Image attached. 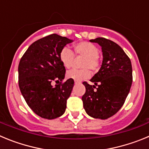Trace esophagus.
Segmentation results:
<instances>
[{"mask_svg":"<svg viewBox=\"0 0 149 149\" xmlns=\"http://www.w3.org/2000/svg\"><path fill=\"white\" fill-rule=\"evenodd\" d=\"M81 84V81H77V80H74V84Z\"/></svg>","mask_w":149,"mask_h":149,"instance_id":"obj_1","label":"esophagus"}]
</instances>
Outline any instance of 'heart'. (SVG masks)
Instances as JSON below:
<instances>
[{
    "instance_id": "b5f03b06",
    "label": "heart",
    "mask_w": 149,
    "mask_h": 149,
    "mask_svg": "<svg viewBox=\"0 0 149 149\" xmlns=\"http://www.w3.org/2000/svg\"><path fill=\"white\" fill-rule=\"evenodd\" d=\"M74 55L83 57L81 63V69H72L66 74L68 78L82 81L90 76V71L95 73L100 69L101 60L98 56V48L88 42H81L74 45L73 53L70 49L65 47L60 52V60L62 65L66 68L72 66L74 62Z\"/></svg>"
}]
</instances>
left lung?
Returning a JSON list of instances; mask_svg holds the SVG:
<instances>
[{
	"instance_id": "1",
	"label": "left lung",
	"mask_w": 149,
	"mask_h": 149,
	"mask_svg": "<svg viewBox=\"0 0 149 149\" xmlns=\"http://www.w3.org/2000/svg\"><path fill=\"white\" fill-rule=\"evenodd\" d=\"M98 43L103 52L101 68L90 80L83 82L86 92L82 96L86 113L95 119H107L123 106L133 81L130 58L119 45L103 37L89 40Z\"/></svg>"
}]
</instances>
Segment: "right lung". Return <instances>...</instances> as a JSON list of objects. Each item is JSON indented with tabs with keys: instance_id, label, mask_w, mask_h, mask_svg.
I'll use <instances>...</instances> for the list:
<instances>
[{
	"instance_id": "right-lung-1",
	"label": "right lung",
	"mask_w": 149,
	"mask_h": 149,
	"mask_svg": "<svg viewBox=\"0 0 149 149\" xmlns=\"http://www.w3.org/2000/svg\"><path fill=\"white\" fill-rule=\"evenodd\" d=\"M72 42L56 33L48 35L30 45L19 62L21 93L30 108L42 118L56 119L65 113L74 80L63 82L65 68L60 60V52Z\"/></svg>"
}]
</instances>
